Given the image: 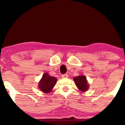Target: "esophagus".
Wrapping results in <instances>:
<instances>
[{"mask_svg": "<svg viewBox=\"0 0 125 125\" xmlns=\"http://www.w3.org/2000/svg\"><path fill=\"white\" fill-rule=\"evenodd\" d=\"M69 76V75H68L67 73H66V74H64L62 75V78H68V77Z\"/></svg>", "mask_w": 125, "mask_h": 125, "instance_id": "34e87169", "label": "esophagus"}]
</instances>
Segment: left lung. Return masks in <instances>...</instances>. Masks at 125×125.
Instances as JSON below:
<instances>
[{"instance_id":"left-lung-1","label":"left lung","mask_w":125,"mask_h":125,"mask_svg":"<svg viewBox=\"0 0 125 125\" xmlns=\"http://www.w3.org/2000/svg\"><path fill=\"white\" fill-rule=\"evenodd\" d=\"M76 86L82 92H85L88 89L89 85L85 76H78L73 78Z\"/></svg>"}]
</instances>
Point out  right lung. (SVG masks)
Wrapping results in <instances>:
<instances>
[{"label": "right lung", "instance_id": "1", "mask_svg": "<svg viewBox=\"0 0 125 125\" xmlns=\"http://www.w3.org/2000/svg\"><path fill=\"white\" fill-rule=\"evenodd\" d=\"M57 80L56 78L51 76L48 73H45L39 82V88L44 93H48L53 88Z\"/></svg>", "mask_w": 125, "mask_h": 125}]
</instances>
